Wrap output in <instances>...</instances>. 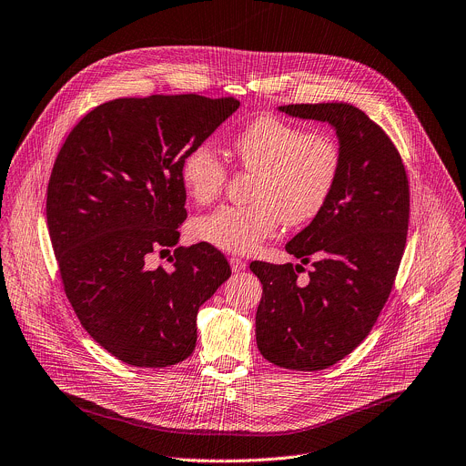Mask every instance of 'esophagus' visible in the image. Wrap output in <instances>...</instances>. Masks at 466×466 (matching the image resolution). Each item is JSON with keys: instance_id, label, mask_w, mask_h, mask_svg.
<instances>
[{"instance_id": "esophagus-1", "label": "esophagus", "mask_w": 466, "mask_h": 466, "mask_svg": "<svg viewBox=\"0 0 466 466\" xmlns=\"http://www.w3.org/2000/svg\"><path fill=\"white\" fill-rule=\"evenodd\" d=\"M230 268H232L234 273H239V271H243V269L247 268V263H245V259L232 256V258H230Z\"/></svg>"}]
</instances>
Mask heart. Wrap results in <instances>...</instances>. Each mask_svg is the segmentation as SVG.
Instances as JSON below:
<instances>
[{"label": "heart", "instance_id": "obj_1", "mask_svg": "<svg viewBox=\"0 0 466 466\" xmlns=\"http://www.w3.org/2000/svg\"><path fill=\"white\" fill-rule=\"evenodd\" d=\"M232 155L254 171L248 205L221 207L191 223V236L232 254H248L271 238L280 223L299 227L326 207L341 171V149L328 132H304L277 116H258L230 140ZM180 180L195 205H208L227 182V167L212 146L186 153Z\"/></svg>", "mask_w": 466, "mask_h": 466}]
</instances>
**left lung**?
<instances>
[{"mask_svg":"<svg viewBox=\"0 0 466 466\" xmlns=\"http://www.w3.org/2000/svg\"><path fill=\"white\" fill-rule=\"evenodd\" d=\"M280 112L328 123L341 149V171L322 212L286 250L299 263L252 261L263 295L256 311L259 354L284 369L320 370L349 356L374 326L389 299L406 247L410 184L385 132L349 103L286 105Z\"/></svg>","mask_w":466,"mask_h":466,"instance_id":"1","label":"left lung"}]
</instances>
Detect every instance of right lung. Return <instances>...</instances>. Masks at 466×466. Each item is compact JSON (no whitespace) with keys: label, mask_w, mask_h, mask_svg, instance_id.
<instances>
[{"label":"right lung","mask_w":466,"mask_h":466,"mask_svg":"<svg viewBox=\"0 0 466 466\" xmlns=\"http://www.w3.org/2000/svg\"><path fill=\"white\" fill-rule=\"evenodd\" d=\"M238 108L232 97L195 94L114 99L76 125L55 160L46 214L66 297L127 365L186 360L198 308L230 277L208 243L175 248L169 269H149L147 256L178 243L182 158Z\"/></svg>","instance_id":"right-lung-1"}]
</instances>
